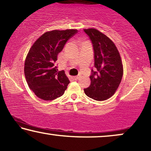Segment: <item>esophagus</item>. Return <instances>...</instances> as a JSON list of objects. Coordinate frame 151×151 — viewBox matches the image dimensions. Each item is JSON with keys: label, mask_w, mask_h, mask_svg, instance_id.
Returning a JSON list of instances; mask_svg holds the SVG:
<instances>
[{"label": "esophagus", "mask_w": 151, "mask_h": 151, "mask_svg": "<svg viewBox=\"0 0 151 151\" xmlns=\"http://www.w3.org/2000/svg\"><path fill=\"white\" fill-rule=\"evenodd\" d=\"M73 78H74V80H78L79 79V76H75V77H74Z\"/></svg>", "instance_id": "1"}]
</instances>
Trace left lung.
Instances as JSON below:
<instances>
[{"mask_svg": "<svg viewBox=\"0 0 151 151\" xmlns=\"http://www.w3.org/2000/svg\"><path fill=\"white\" fill-rule=\"evenodd\" d=\"M94 51V66L90 76L91 83L84 93L95 100L111 98L119 86L123 74V64L116 45L108 37L95 28L84 29Z\"/></svg>", "mask_w": 151, "mask_h": 151, "instance_id": "8db88e82", "label": "left lung"}]
</instances>
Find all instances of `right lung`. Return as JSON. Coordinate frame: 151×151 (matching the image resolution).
<instances>
[{
  "label": "right lung",
  "instance_id": "add662e5",
  "mask_svg": "<svg viewBox=\"0 0 151 151\" xmlns=\"http://www.w3.org/2000/svg\"><path fill=\"white\" fill-rule=\"evenodd\" d=\"M77 32L74 29L47 32L28 51L25 60V77L30 90L42 100H53L62 96L70 83L64 70L57 71L54 63L67 42Z\"/></svg>",
  "mask_w": 151,
  "mask_h": 151
}]
</instances>
